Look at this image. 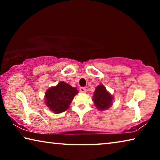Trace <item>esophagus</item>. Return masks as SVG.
I'll list each match as a JSON object with an SVG mask.
<instances>
[{
  "label": "esophagus",
  "mask_w": 160,
  "mask_h": 160,
  "mask_svg": "<svg viewBox=\"0 0 160 160\" xmlns=\"http://www.w3.org/2000/svg\"><path fill=\"white\" fill-rule=\"evenodd\" d=\"M80 92L85 93V92H86V88H84V87H81V88H80Z\"/></svg>",
  "instance_id": "34e87169"
}]
</instances>
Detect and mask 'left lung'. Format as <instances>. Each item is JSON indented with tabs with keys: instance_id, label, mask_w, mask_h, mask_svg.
Segmentation results:
<instances>
[{
	"instance_id": "8db88e82",
	"label": "left lung",
	"mask_w": 160,
	"mask_h": 160,
	"mask_svg": "<svg viewBox=\"0 0 160 160\" xmlns=\"http://www.w3.org/2000/svg\"><path fill=\"white\" fill-rule=\"evenodd\" d=\"M113 97L108 92L102 85L97 87L94 91L93 101L97 109L100 110L107 109L112 106Z\"/></svg>"
}]
</instances>
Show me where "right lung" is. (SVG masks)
I'll list each match as a JSON object with an SVG mask.
<instances>
[{"mask_svg":"<svg viewBox=\"0 0 160 160\" xmlns=\"http://www.w3.org/2000/svg\"><path fill=\"white\" fill-rule=\"evenodd\" d=\"M78 92L75 88H72L64 82H59L57 86L48 89L45 94L46 104L56 113L65 112L69 107L74 96Z\"/></svg>","mask_w":160,"mask_h":160,"instance_id":"1","label":"right lung"}]
</instances>
